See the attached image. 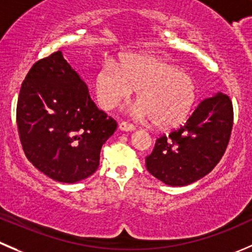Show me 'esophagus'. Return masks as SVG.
Segmentation results:
<instances>
[{"label": "esophagus", "instance_id": "1", "mask_svg": "<svg viewBox=\"0 0 252 252\" xmlns=\"http://www.w3.org/2000/svg\"><path fill=\"white\" fill-rule=\"evenodd\" d=\"M119 129H121V130H123V131H131V130H135L136 126H134V124L129 123V122L123 121V122H121V123H119Z\"/></svg>", "mask_w": 252, "mask_h": 252}]
</instances>
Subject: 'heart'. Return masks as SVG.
I'll use <instances>...</instances> for the list:
<instances>
[{
	"label": "heart",
	"instance_id": "heart-1",
	"mask_svg": "<svg viewBox=\"0 0 252 252\" xmlns=\"http://www.w3.org/2000/svg\"><path fill=\"white\" fill-rule=\"evenodd\" d=\"M136 90L139 102L134 113L151 118L158 128L182 123L196 101L193 77L177 66L150 54L131 53L121 64L107 60L96 77V94L104 108H114Z\"/></svg>",
	"mask_w": 252,
	"mask_h": 252
}]
</instances>
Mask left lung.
Segmentation results:
<instances>
[{
	"label": "left lung",
	"instance_id": "left-lung-1",
	"mask_svg": "<svg viewBox=\"0 0 252 252\" xmlns=\"http://www.w3.org/2000/svg\"><path fill=\"white\" fill-rule=\"evenodd\" d=\"M234 109L226 94L203 99L185 126L158 136L146 170L168 186H186L211 172L230 140Z\"/></svg>",
	"mask_w": 252,
	"mask_h": 252
}]
</instances>
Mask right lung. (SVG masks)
<instances>
[{"mask_svg":"<svg viewBox=\"0 0 252 252\" xmlns=\"http://www.w3.org/2000/svg\"><path fill=\"white\" fill-rule=\"evenodd\" d=\"M17 128L27 158L53 180L75 183L96 172L117 122L99 111L61 51L34 63L22 82Z\"/></svg>","mask_w":252,"mask_h":252,"instance_id":"right-lung-1","label":"right lung"}]
</instances>
